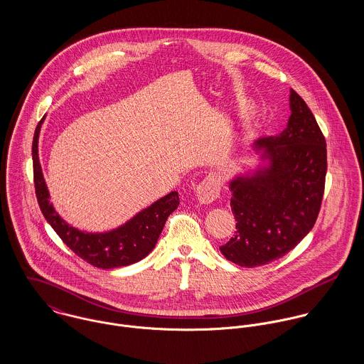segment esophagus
Listing matches in <instances>:
<instances>
[{
	"label": "esophagus",
	"instance_id": "obj_1",
	"mask_svg": "<svg viewBox=\"0 0 364 364\" xmlns=\"http://www.w3.org/2000/svg\"><path fill=\"white\" fill-rule=\"evenodd\" d=\"M220 191H221V188H220L218 182L213 176H208L196 188L198 200L202 205H210L220 196Z\"/></svg>",
	"mask_w": 364,
	"mask_h": 364
}]
</instances>
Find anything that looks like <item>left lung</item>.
Wrapping results in <instances>:
<instances>
[{"label": "left lung", "mask_w": 364, "mask_h": 364, "mask_svg": "<svg viewBox=\"0 0 364 364\" xmlns=\"http://www.w3.org/2000/svg\"><path fill=\"white\" fill-rule=\"evenodd\" d=\"M291 114L279 136L258 139L260 165L230 181L235 235L220 247L231 262L254 267L290 252L311 231L323 196L325 137L304 100L290 91Z\"/></svg>", "instance_id": "1"}]
</instances>
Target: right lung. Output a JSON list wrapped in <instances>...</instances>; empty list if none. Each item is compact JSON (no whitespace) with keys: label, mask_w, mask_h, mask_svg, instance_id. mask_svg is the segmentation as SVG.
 I'll use <instances>...</instances> for the list:
<instances>
[{"label":"right lung","mask_w":364,"mask_h":364,"mask_svg":"<svg viewBox=\"0 0 364 364\" xmlns=\"http://www.w3.org/2000/svg\"><path fill=\"white\" fill-rule=\"evenodd\" d=\"M43 120L45 117L38 123L32 143L33 181L39 208L53 230L73 252L95 267L113 269L146 258L154 250L166 218L179 206L178 192H171L158 199L123 225L110 231L87 232L71 227L60 217L49 200L50 195L43 178L38 149Z\"/></svg>","instance_id":"1"}]
</instances>
